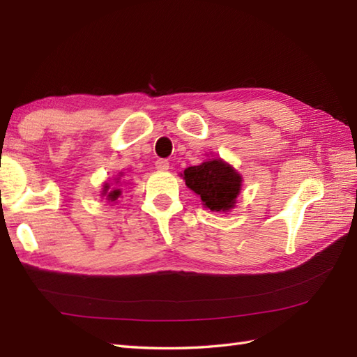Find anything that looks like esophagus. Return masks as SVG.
Masks as SVG:
<instances>
[{"mask_svg": "<svg viewBox=\"0 0 357 357\" xmlns=\"http://www.w3.org/2000/svg\"><path fill=\"white\" fill-rule=\"evenodd\" d=\"M155 165H156V169L158 170H161V172H164V170H169V161H167V159H158V161L155 162Z\"/></svg>", "mask_w": 357, "mask_h": 357, "instance_id": "obj_1", "label": "esophagus"}]
</instances>
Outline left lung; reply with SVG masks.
<instances>
[{
  "mask_svg": "<svg viewBox=\"0 0 357 357\" xmlns=\"http://www.w3.org/2000/svg\"><path fill=\"white\" fill-rule=\"evenodd\" d=\"M181 176H184L185 185L199 195L204 206L211 211H229L236 204L242 178L221 158L188 167Z\"/></svg>",
  "mask_w": 357,
  "mask_h": 357,
  "instance_id": "left-lung-1",
  "label": "left lung"
}]
</instances>
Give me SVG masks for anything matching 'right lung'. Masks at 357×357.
Returning <instances> with one entry per match:
<instances>
[{
    "label": "right lung",
    "mask_w": 357,
    "mask_h": 357,
    "mask_svg": "<svg viewBox=\"0 0 357 357\" xmlns=\"http://www.w3.org/2000/svg\"><path fill=\"white\" fill-rule=\"evenodd\" d=\"M119 195H121L119 188H113V190H110V185L104 184L102 196H107V201H116L119 198Z\"/></svg>",
    "instance_id": "1"
}]
</instances>
